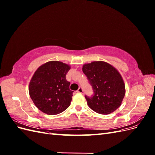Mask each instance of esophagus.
I'll list each match as a JSON object with an SVG mask.
<instances>
[{
	"instance_id": "34e87169",
	"label": "esophagus",
	"mask_w": 155,
	"mask_h": 155,
	"mask_svg": "<svg viewBox=\"0 0 155 155\" xmlns=\"http://www.w3.org/2000/svg\"><path fill=\"white\" fill-rule=\"evenodd\" d=\"M77 92H79V93H81V94H83V88L82 87H79L78 90L77 91Z\"/></svg>"
}]
</instances>
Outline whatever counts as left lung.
Instances as JSON below:
<instances>
[{
	"label": "left lung",
	"mask_w": 155,
	"mask_h": 155,
	"mask_svg": "<svg viewBox=\"0 0 155 155\" xmlns=\"http://www.w3.org/2000/svg\"><path fill=\"white\" fill-rule=\"evenodd\" d=\"M82 69L93 91L91 96H85L88 107L101 114L116 110L125 94V84L118 70L104 61L85 64Z\"/></svg>",
	"instance_id": "left-lung-1"
}]
</instances>
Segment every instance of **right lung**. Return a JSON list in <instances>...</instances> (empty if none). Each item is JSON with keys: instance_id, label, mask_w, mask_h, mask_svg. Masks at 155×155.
I'll list each match as a JSON object with an SVG mask.
<instances>
[{"instance_id": "1", "label": "right lung", "mask_w": 155, "mask_h": 155, "mask_svg": "<svg viewBox=\"0 0 155 155\" xmlns=\"http://www.w3.org/2000/svg\"><path fill=\"white\" fill-rule=\"evenodd\" d=\"M70 67L59 61L46 63L33 76L29 93L35 106L45 113L58 114L66 110L72 101L73 92L66 75Z\"/></svg>"}]
</instances>
